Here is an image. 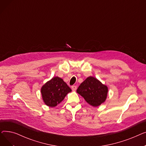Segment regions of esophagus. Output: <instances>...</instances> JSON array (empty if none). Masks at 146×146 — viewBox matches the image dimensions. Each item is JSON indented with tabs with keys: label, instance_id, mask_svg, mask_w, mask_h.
Here are the masks:
<instances>
[{
	"label": "esophagus",
	"instance_id": "obj_1",
	"mask_svg": "<svg viewBox=\"0 0 146 146\" xmlns=\"http://www.w3.org/2000/svg\"><path fill=\"white\" fill-rule=\"evenodd\" d=\"M72 89L73 91H75L76 89H77V86L74 85V86H72Z\"/></svg>",
	"mask_w": 146,
	"mask_h": 146
}]
</instances>
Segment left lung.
<instances>
[{
    "label": "left lung",
    "mask_w": 146,
    "mask_h": 146,
    "mask_svg": "<svg viewBox=\"0 0 146 146\" xmlns=\"http://www.w3.org/2000/svg\"><path fill=\"white\" fill-rule=\"evenodd\" d=\"M108 92V86L92 76L87 78L77 89V93L85 99L89 105L94 107H97L105 102Z\"/></svg>",
    "instance_id": "left-lung-1"
}]
</instances>
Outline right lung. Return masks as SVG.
Wrapping results in <instances>:
<instances>
[{"label":"right lung","instance_id":"obj_1","mask_svg":"<svg viewBox=\"0 0 146 146\" xmlns=\"http://www.w3.org/2000/svg\"><path fill=\"white\" fill-rule=\"evenodd\" d=\"M70 92L72 89L67 86L66 83L57 76L47 81L41 88L43 102L51 108L56 106L62 102Z\"/></svg>","mask_w":146,"mask_h":146}]
</instances>
